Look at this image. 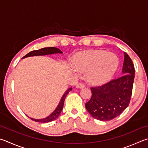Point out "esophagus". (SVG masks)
I'll return each mask as SVG.
<instances>
[{
    "label": "esophagus",
    "instance_id": "1",
    "mask_svg": "<svg viewBox=\"0 0 148 148\" xmlns=\"http://www.w3.org/2000/svg\"><path fill=\"white\" fill-rule=\"evenodd\" d=\"M85 85L82 82H79V83H77L76 84V87L77 88H83L85 87Z\"/></svg>",
    "mask_w": 148,
    "mask_h": 148
}]
</instances>
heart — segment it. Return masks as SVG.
I'll list each match as a JSON object with an SVG mask.
<instances>
[{
	"instance_id": "obj_1",
	"label": "heart",
	"mask_w": 148,
	"mask_h": 148,
	"mask_svg": "<svg viewBox=\"0 0 148 148\" xmlns=\"http://www.w3.org/2000/svg\"><path fill=\"white\" fill-rule=\"evenodd\" d=\"M73 65L77 71H87V77L90 82L101 83L114 74L119 60L113 53L103 50L84 51L74 56Z\"/></svg>"
}]
</instances>
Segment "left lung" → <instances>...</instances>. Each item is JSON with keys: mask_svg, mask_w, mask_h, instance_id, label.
<instances>
[{"mask_svg": "<svg viewBox=\"0 0 148 148\" xmlns=\"http://www.w3.org/2000/svg\"><path fill=\"white\" fill-rule=\"evenodd\" d=\"M123 75L105 84L91 87L92 96L85 103L88 112L95 119L109 121L119 116L128 107L132 95L135 67L133 61L124 53Z\"/></svg>", "mask_w": 148, "mask_h": 148, "instance_id": "8db88e82", "label": "left lung"}]
</instances>
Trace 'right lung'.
Masks as SVG:
<instances>
[{"mask_svg":"<svg viewBox=\"0 0 148 148\" xmlns=\"http://www.w3.org/2000/svg\"><path fill=\"white\" fill-rule=\"evenodd\" d=\"M62 53L63 52H61L60 49H58V48H55V47L43 48H41V49H39V50L32 51V52H29L26 56H24L23 58H25L26 57H29V56H45V55H47V54H52V53ZM72 88H70L66 91L65 94L63 95V97L61 98V100L60 102V103H59L58 107L56 109L55 111L50 115L49 116L45 118V119H40V120H37V119H30L35 121V122H41V123L50 122H52V121H53V120H56L59 116V115L60 114L61 111H62V109L63 108V106H64V102H65V100L66 95H68L70 91L72 90Z\"/></svg>","mask_w":148,"mask_h":148,"instance_id":"add662e5","label":"right lung"}]
</instances>
